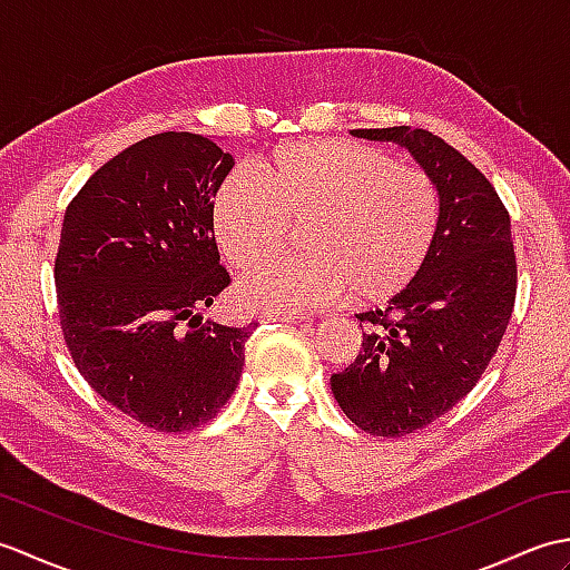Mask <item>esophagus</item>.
I'll list each match as a JSON object with an SVG mask.
<instances>
[{"instance_id": "obj_1", "label": "esophagus", "mask_w": 570, "mask_h": 570, "mask_svg": "<svg viewBox=\"0 0 570 570\" xmlns=\"http://www.w3.org/2000/svg\"><path fill=\"white\" fill-rule=\"evenodd\" d=\"M262 323H306L308 316L304 313H282V311H266L262 313Z\"/></svg>"}]
</instances>
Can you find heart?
Masks as SVG:
<instances>
[{
  "mask_svg": "<svg viewBox=\"0 0 570 570\" xmlns=\"http://www.w3.org/2000/svg\"><path fill=\"white\" fill-rule=\"evenodd\" d=\"M441 223L435 180L394 154L357 141L313 139L278 147L254 174L229 176L213 200V229L235 269L282 249L304 225L306 257L249 272L239 298L254 308L301 313L380 304L414 282Z\"/></svg>",
  "mask_w": 570,
  "mask_h": 570,
  "instance_id": "b5f03b06",
  "label": "heart"
}]
</instances>
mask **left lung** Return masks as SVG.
<instances>
[{"label": "left lung", "instance_id": "1", "mask_svg": "<svg viewBox=\"0 0 570 570\" xmlns=\"http://www.w3.org/2000/svg\"><path fill=\"white\" fill-rule=\"evenodd\" d=\"M353 135L402 144L441 196L426 264L384 311L360 313V355L331 377L357 429L399 439L465 399L498 353L517 298L512 225L485 174L441 137L414 127Z\"/></svg>", "mask_w": 570, "mask_h": 570}]
</instances>
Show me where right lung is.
<instances>
[{
    "instance_id": "right-lung-1",
    "label": "right lung",
    "mask_w": 570,
    "mask_h": 570,
    "mask_svg": "<svg viewBox=\"0 0 570 570\" xmlns=\"http://www.w3.org/2000/svg\"><path fill=\"white\" fill-rule=\"evenodd\" d=\"M233 166L208 137H147L88 178L60 229L53 276L72 362L107 404L164 433L217 416L257 328L200 318L229 286L213 196Z\"/></svg>"
}]
</instances>
